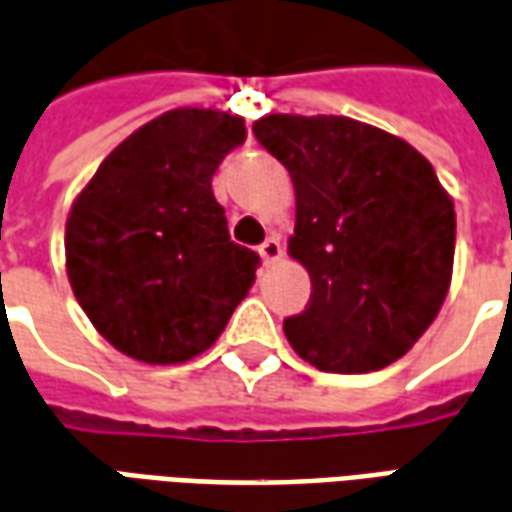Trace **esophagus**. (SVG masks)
Returning a JSON list of instances; mask_svg holds the SVG:
<instances>
[{
  "label": "esophagus",
  "mask_w": 512,
  "mask_h": 512,
  "mask_svg": "<svg viewBox=\"0 0 512 512\" xmlns=\"http://www.w3.org/2000/svg\"><path fill=\"white\" fill-rule=\"evenodd\" d=\"M259 256H262L264 264L278 262V259L284 256V245L278 242V237H267L262 245H259Z\"/></svg>",
  "instance_id": "obj_1"
}]
</instances>
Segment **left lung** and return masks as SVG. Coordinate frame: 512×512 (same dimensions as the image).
I'll use <instances>...</instances> for the list:
<instances>
[{
	"mask_svg": "<svg viewBox=\"0 0 512 512\" xmlns=\"http://www.w3.org/2000/svg\"><path fill=\"white\" fill-rule=\"evenodd\" d=\"M253 134L292 176L289 253L311 275L286 317L295 353L322 372H375L436 320L452 278L455 209L405 140L342 115H267Z\"/></svg>",
	"mask_w": 512,
	"mask_h": 512,
	"instance_id": "left-lung-1",
	"label": "left lung"
}]
</instances>
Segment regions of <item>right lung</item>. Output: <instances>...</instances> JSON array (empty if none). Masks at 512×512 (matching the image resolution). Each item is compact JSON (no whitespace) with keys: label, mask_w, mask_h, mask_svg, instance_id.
I'll use <instances>...</instances> for the list:
<instances>
[{"label":"right lung","mask_w":512,"mask_h":512,"mask_svg":"<svg viewBox=\"0 0 512 512\" xmlns=\"http://www.w3.org/2000/svg\"><path fill=\"white\" fill-rule=\"evenodd\" d=\"M245 123L170 110L112 151L74 201L65 267L96 331L146 364L204 353L248 295L259 253L228 237L212 176Z\"/></svg>","instance_id":"obj_1"}]
</instances>
